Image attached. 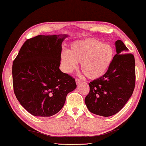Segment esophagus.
Instances as JSON below:
<instances>
[{
	"label": "esophagus",
	"instance_id": "obj_1",
	"mask_svg": "<svg viewBox=\"0 0 146 146\" xmlns=\"http://www.w3.org/2000/svg\"><path fill=\"white\" fill-rule=\"evenodd\" d=\"M75 81H76V84H79L80 82L82 81V80L81 79H79V78H77V79H75Z\"/></svg>",
	"mask_w": 146,
	"mask_h": 146
}]
</instances>
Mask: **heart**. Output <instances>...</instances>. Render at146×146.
I'll return each mask as SVG.
<instances>
[{
	"label": "heart",
	"instance_id": "b5f03b06",
	"mask_svg": "<svg viewBox=\"0 0 146 146\" xmlns=\"http://www.w3.org/2000/svg\"><path fill=\"white\" fill-rule=\"evenodd\" d=\"M113 58L111 46L90 38L73 42L69 51L64 50L61 52L60 61L66 73H72L80 63L82 73L89 79H94L106 73Z\"/></svg>",
	"mask_w": 146,
	"mask_h": 146
}]
</instances>
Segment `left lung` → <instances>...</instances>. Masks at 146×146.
Returning a JSON list of instances; mask_svg holds the SVG:
<instances>
[{
  "label": "left lung",
  "instance_id": "obj_1",
  "mask_svg": "<svg viewBox=\"0 0 146 146\" xmlns=\"http://www.w3.org/2000/svg\"><path fill=\"white\" fill-rule=\"evenodd\" d=\"M117 54L103 76L89 84L84 102L92 113L110 117L118 113L129 100L135 87V60L123 42H115Z\"/></svg>",
  "mask_w": 146,
  "mask_h": 146
}]
</instances>
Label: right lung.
I'll return each instance as SVG.
<instances>
[{
	"mask_svg": "<svg viewBox=\"0 0 146 146\" xmlns=\"http://www.w3.org/2000/svg\"><path fill=\"white\" fill-rule=\"evenodd\" d=\"M67 35H38L27 39L12 65L14 92L21 106L36 117L60 111L75 79L60 71L62 44Z\"/></svg>",
	"mask_w": 146,
	"mask_h": 146,
	"instance_id": "add662e5",
	"label": "right lung"
}]
</instances>
